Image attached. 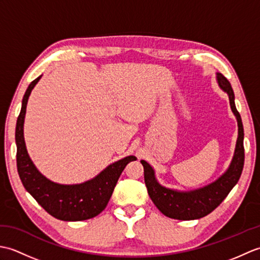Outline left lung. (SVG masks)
<instances>
[{
	"label": "left lung",
	"instance_id": "left-lung-1",
	"mask_svg": "<svg viewBox=\"0 0 260 260\" xmlns=\"http://www.w3.org/2000/svg\"><path fill=\"white\" fill-rule=\"evenodd\" d=\"M217 79L220 88L228 93L231 109L238 121V140H237L234 158L227 172L213 183L201 189L190 192H178L158 184L151 165L145 161H141L144 168V181L148 196L159 211L169 218L194 220L206 217L229 194V192L239 181L244 169V126H242L240 114L235 105V93L230 82L223 75L217 74Z\"/></svg>",
	"mask_w": 260,
	"mask_h": 260
}]
</instances>
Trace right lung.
<instances>
[{
  "instance_id": "obj_1",
  "label": "right lung",
  "mask_w": 260,
  "mask_h": 260,
  "mask_svg": "<svg viewBox=\"0 0 260 260\" xmlns=\"http://www.w3.org/2000/svg\"><path fill=\"white\" fill-rule=\"evenodd\" d=\"M40 78L41 76L33 80L27 87L22 101L21 112L16 120V167L22 184L36 199V201L54 218L63 221H80L93 218L106 208L121 172L126 165L131 161H135L136 157L131 155L119 159L110 164L95 179L81 184L63 185L53 183L45 178L27 155L23 137L27 99Z\"/></svg>"
}]
</instances>
